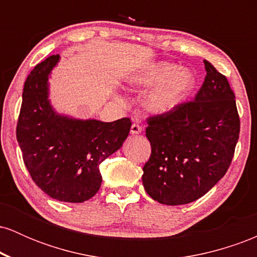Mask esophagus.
<instances>
[{
	"instance_id": "esophagus-1",
	"label": "esophagus",
	"mask_w": 257,
	"mask_h": 257,
	"mask_svg": "<svg viewBox=\"0 0 257 257\" xmlns=\"http://www.w3.org/2000/svg\"><path fill=\"white\" fill-rule=\"evenodd\" d=\"M141 132H143V128H141V125H139L138 123H134V124L132 125L131 128L132 134H140Z\"/></svg>"
}]
</instances>
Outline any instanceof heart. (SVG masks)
<instances>
[{"instance_id": "b5f03b06", "label": "heart", "mask_w": 257, "mask_h": 257, "mask_svg": "<svg viewBox=\"0 0 257 257\" xmlns=\"http://www.w3.org/2000/svg\"><path fill=\"white\" fill-rule=\"evenodd\" d=\"M129 83L138 87H153L145 98L147 110L162 114L174 110L190 95L196 85V77L188 69H180L172 63H161L144 71L135 72Z\"/></svg>"}]
</instances>
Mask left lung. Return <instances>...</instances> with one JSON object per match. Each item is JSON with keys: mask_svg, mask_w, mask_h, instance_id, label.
Listing matches in <instances>:
<instances>
[{"mask_svg": "<svg viewBox=\"0 0 257 257\" xmlns=\"http://www.w3.org/2000/svg\"><path fill=\"white\" fill-rule=\"evenodd\" d=\"M194 100L147 118L151 156L143 184L152 199L181 205L203 197L223 178L239 138L240 120L228 81L209 61Z\"/></svg>", "mask_w": 257, "mask_h": 257, "instance_id": "8db88e82", "label": "left lung"}]
</instances>
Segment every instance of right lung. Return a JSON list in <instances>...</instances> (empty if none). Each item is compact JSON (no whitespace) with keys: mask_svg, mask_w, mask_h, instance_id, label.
<instances>
[{"mask_svg":"<svg viewBox=\"0 0 257 257\" xmlns=\"http://www.w3.org/2000/svg\"><path fill=\"white\" fill-rule=\"evenodd\" d=\"M59 55L37 64L26 78L17 124V140L32 180L60 202L82 203L101 186L99 166L120 149L132 122L76 119L52 107L48 79Z\"/></svg>","mask_w":257,"mask_h":257,"instance_id":"obj_1","label":"right lung"}]
</instances>
